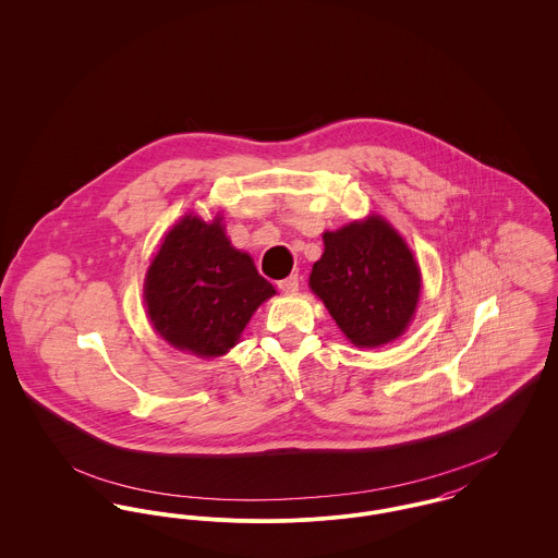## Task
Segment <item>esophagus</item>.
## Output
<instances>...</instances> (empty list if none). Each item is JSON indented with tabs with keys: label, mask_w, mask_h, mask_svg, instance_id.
<instances>
[{
	"label": "esophagus",
	"mask_w": 558,
	"mask_h": 558,
	"mask_svg": "<svg viewBox=\"0 0 558 558\" xmlns=\"http://www.w3.org/2000/svg\"><path fill=\"white\" fill-rule=\"evenodd\" d=\"M298 286H300V277H298V275H290V277H286V279L279 281V290H281L283 294H288V296L296 294Z\"/></svg>",
	"instance_id": "esophagus-1"
}]
</instances>
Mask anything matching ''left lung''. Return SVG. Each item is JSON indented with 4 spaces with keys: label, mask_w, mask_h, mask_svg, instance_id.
<instances>
[{
    "label": "left lung",
    "mask_w": 558,
    "mask_h": 558,
    "mask_svg": "<svg viewBox=\"0 0 558 558\" xmlns=\"http://www.w3.org/2000/svg\"><path fill=\"white\" fill-rule=\"evenodd\" d=\"M308 286L355 347L404 335L421 294V270L404 239L380 216L324 232Z\"/></svg>",
    "instance_id": "8db88e82"
}]
</instances>
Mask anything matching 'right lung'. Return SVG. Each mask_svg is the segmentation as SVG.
I'll use <instances>...</instances> for the list:
<instances>
[{
    "label": "right lung",
    "instance_id": "1",
    "mask_svg": "<svg viewBox=\"0 0 558 558\" xmlns=\"http://www.w3.org/2000/svg\"><path fill=\"white\" fill-rule=\"evenodd\" d=\"M272 294L254 260L230 245L222 218L205 222L192 214L165 234L144 283L154 330L198 357L228 353Z\"/></svg>",
    "mask_w": 558,
    "mask_h": 558
}]
</instances>
